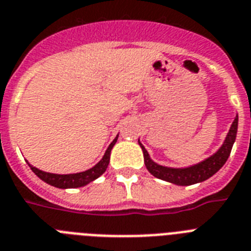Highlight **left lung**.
I'll return each instance as SVG.
<instances>
[{
    "instance_id": "1",
    "label": "left lung",
    "mask_w": 251,
    "mask_h": 251,
    "mask_svg": "<svg viewBox=\"0 0 251 251\" xmlns=\"http://www.w3.org/2000/svg\"><path fill=\"white\" fill-rule=\"evenodd\" d=\"M237 125H239V116L236 115V117H235V120L232 122V125H231L228 132H227L226 139H225L223 144L220 147V149L214 154L210 155V157L205 158L204 161L189 166V167L174 168L158 165V163H155L151 159L149 153L147 151V149L144 148V145L139 140V145H140L143 154H144L145 167H147V170L154 177L165 180L167 182H171V184L180 185V186H187V185L203 182V181L212 177L216 172L220 171L221 167L228 159L233 143L236 140Z\"/></svg>"
}]
</instances>
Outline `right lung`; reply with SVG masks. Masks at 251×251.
<instances>
[{
    "mask_svg": "<svg viewBox=\"0 0 251 251\" xmlns=\"http://www.w3.org/2000/svg\"><path fill=\"white\" fill-rule=\"evenodd\" d=\"M117 138L119 135L113 139V142L108 145L106 153L102 157L96 166H93L89 170L83 172H77V174H69V175H57V174H50V172H44L38 170L37 167H33L28 162L29 167L31 168V171L37 175L38 177L41 178L42 181L47 182L48 185H52L54 187H58V189H75V187H81L88 185L89 182L94 181L96 178H98L100 175H103L106 172L107 167H108L109 163V155H111V151H112L113 145L117 142Z\"/></svg>",
    "mask_w": 251,
    "mask_h": 251,
    "instance_id": "obj_1",
    "label": "right lung"
}]
</instances>
